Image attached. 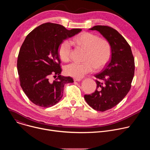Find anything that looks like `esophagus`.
Returning <instances> with one entry per match:
<instances>
[{"instance_id": "34e87169", "label": "esophagus", "mask_w": 150, "mask_h": 150, "mask_svg": "<svg viewBox=\"0 0 150 150\" xmlns=\"http://www.w3.org/2000/svg\"><path fill=\"white\" fill-rule=\"evenodd\" d=\"M74 81H75V82H79V81H81V79H80V78H74Z\"/></svg>"}]
</instances>
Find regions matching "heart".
<instances>
[{"mask_svg":"<svg viewBox=\"0 0 150 150\" xmlns=\"http://www.w3.org/2000/svg\"><path fill=\"white\" fill-rule=\"evenodd\" d=\"M80 47L87 50L84 63L72 62L64 69L67 75L75 78H81L85 75L100 69L109 62L112 49L109 42L101 39L97 35L90 33H83L72 40ZM72 42L69 40H63L59 47V54L63 61H68L72 51Z\"/></svg>","mask_w":150,"mask_h":150,"instance_id":"1","label":"heart"}]
</instances>
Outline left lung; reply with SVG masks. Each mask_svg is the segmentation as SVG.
Wrapping results in <instances>:
<instances>
[{"mask_svg":"<svg viewBox=\"0 0 150 150\" xmlns=\"http://www.w3.org/2000/svg\"><path fill=\"white\" fill-rule=\"evenodd\" d=\"M89 30L98 31L110 45L111 60L103 72L95 76L97 89L92 94L85 95L87 104L97 111L104 112L119 103L129 91L134 76L135 62L131 48L116 30L96 25Z\"/></svg>","mask_w":150,"mask_h":150,"instance_id":"1","label":"left lung"}]
</instances>
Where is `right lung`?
<instances>
[{
    "label": "right lung",
    "instance_id": "add662e5",
    "mask_svg": "<svg viewBox=\"0 0 150 150\" xmlns=\"http://www.w3.org/2000/svg\"><path fill=\"white\" fill-rule=\"evenodd\" d=\"M45 23L33 30L21 47L17 60L20 85L30 100L42 108H50L62 98L64 85L74 82L70 76H62L58 52L61 42L81 31ZM51 74L57 78L49 79Z\"/></svg>",
    "mask_w": 150,
    "mask_h": 150
}]
</instances>
